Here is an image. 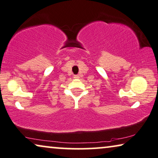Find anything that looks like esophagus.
Returning a JSON list of instances; mask_svg holds the SVG:
<instances>
[{
    "label": "esophagus",
    "instance_id": "esophagus-1",
    "mask_svg": "<svg viewBox=\"0 0 158 158\" xmlns=\"http://www.w3.org/2000/svg\"><path fill=\"white\" fill-rule=\"evenodd\" d=\"M73 78H74V79H79V75H74V76H73Z\"/></svg>",
    "mask_w": 158,
    "mask_h": 158
}]
</instances>
